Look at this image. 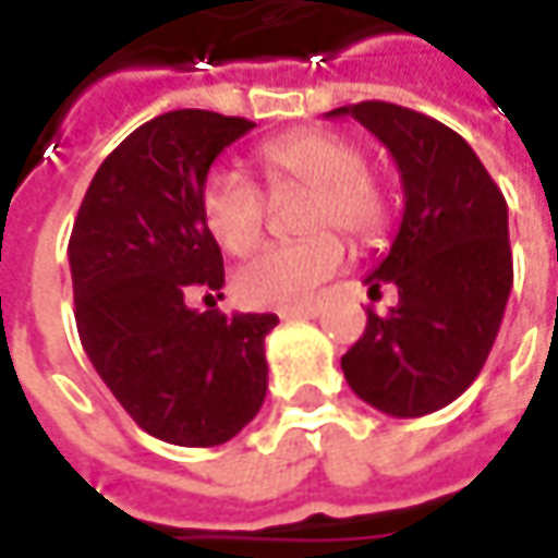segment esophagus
Here are the masks:
<instances>
[{
  "label": "esophagus",
  "mask_w": 558,
  "mask_h": 558,
  "mask_svg": "<svg viewBox=\"0 0 558 558\" xmlns=\"http://www.w3.org/2000/svg\"><path fill=\"white\" fill-rule=\"evenodd\" d=\"M282 319H313V316H319V307H286V311H279Z\"/></svg>",
  "instance_id": "obj_1"
}]
</instances>
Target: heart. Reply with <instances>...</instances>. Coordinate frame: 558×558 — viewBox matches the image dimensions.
I'll return each mask as SVG.
<instances>
[{
	"instance_id": "heart-1",
	"label": "heart",
	"mask_w": 558,
	"mask_h": 558,
	"mask_svg": "<svg viewBox=\"0 0 558 558\" xmlns=\"http://www.w3.org/2000/svg\"><path fill=\"white\" fill-rule=\"evenodd\" d=\"M260 163L272 185H311L304 229L307 239L264 247L235 272V298L245 307H301L344 267V245L329 226L356 242H373L388 226L391 204L366 170V155L351 136L335 130H291L260 145ZM202 220L229 254H247L264 239L267 198L235 167H214L198 195Z\"/></svg>"
}]
</instances>
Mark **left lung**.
<instances>
[{
	"mask_svg": "<svg viewBox=\"0 0 558 558\" xmlns=\"http://www.w3.org/2000/svg\"><path fill=\"white\" fill-rule=\"evenodd\" d=\"M326 118L360 120L403 183L391 251L366 276L369 294L397 286L391 316L366 311V332L341 356L360 400L397 418L453 403L478 378L512 291L509 210L469 142L440 120L391 101H360Z\"/></svg>",
	"mask_w": 558,
	"mask_h": 558,
	"instance_id": "8db88e82",
	"label": "left lung"
}]
</instances>
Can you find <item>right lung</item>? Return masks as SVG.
Returning <instances> with one entry per match:
<instances>
[{"instance_id": "1", "label": "right lung", "mask_w": 558, "mask_h": 558, "mask_svg": "<svg viewBox=\"0 0 558 558\" xmlns=\"http://www.w3.org/2000/svg\"><path fill=\"white\" fill-rule=\"evenodd\" d=\"M254 123L183 108L142 123L101 161L71 232L83 351L151 438L217 447L260 413L276 313L192 311L220 294L223 254L202 220V183Z\"/></svg>"}]
</instances>
